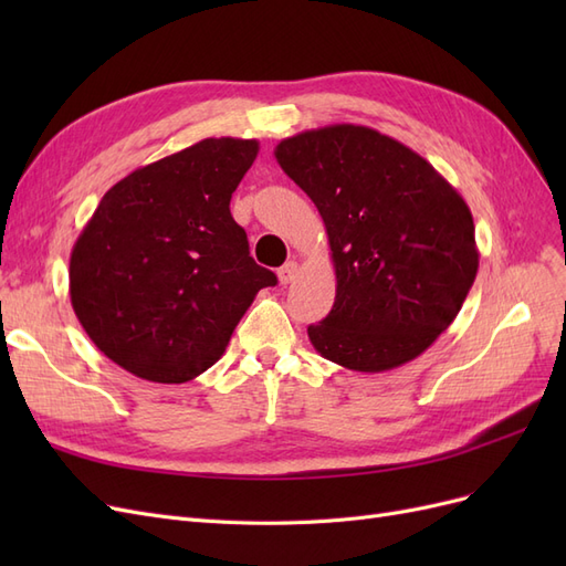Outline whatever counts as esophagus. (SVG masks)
Masks as SVG:
<instances>
[{
	"label": "esophagus",
	"instance_id": "esophagus-1",
	"mask_svg": "<svg viewBox=\"0 0 566 566\" xmlns=\"http://www.w3.org/2000/svg\"><path fill=\"white\" fill-rule=\"evenodd\" d=\"M297 271H300V264L293 260V262H285L281 269H279V281L283 283V285H287V283H293L295 279H297Z\"/></svg>",
	"mask_w": 566,
	"mask_h": 566
}]
</instances>
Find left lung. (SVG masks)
I'll return each instance as SVG.
<instances>
[{
    "label": "left lung",
    "mask_w": 566,
    "mask_h": 566,
    "mask_svg": "<svg viewBox=\"0 0 566 566\" xmlns=\"http://www.w3.org/2000/svg\"><path fill=\"white\" fill-rule=\"evenodd\" d=\"M283 172L314 200L335 266V304L306 333L328 361L382 373L449 328L479 269L468 202L401 142L361 125L283 139Z\"/></svg>",
    "instance_id": "8db88e82"
}]
</instances>
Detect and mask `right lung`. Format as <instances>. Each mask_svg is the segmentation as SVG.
I'll list each match as a JSON object with an SVG mask.
<instances>
[{"mask_svg":"<svg viewBox=\"0 0 566 566\" xmlns=\"http://www.w3.org/2000/svg\"><path fill=\"white\" fill-rule=\"evenodd\" d=\"M256 150L254 139L221 136L134 169L75 241V316L136 378L193 380L224 354L254 295L279 283L229 210Z\"/></svg>","mask_w":566,"mask_h":566,"instance_id":"obj_1","label":"right lung"}]
</instances>
